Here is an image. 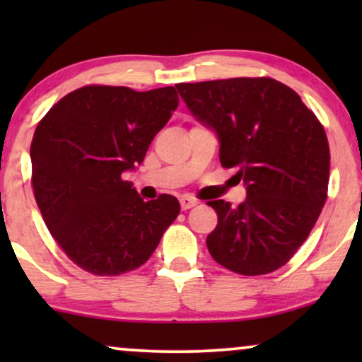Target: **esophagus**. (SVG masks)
Segmentation results:
<instances>
[{"label":"esophagus","instance_id":"1","mask_svg":"<svg viewBox=\"0 0 362 362\" xmlns=\"http://www.w3.org/2000/svg\"><path fill=\"white\" fill-rule=\"evenodd\" d=\"M180 202H181L182 211H186V209H191V207H194L197 204V199H194V197L191 196H182Z\"/></svg>","mask_w":362,"mask_h":362}]
</instances>
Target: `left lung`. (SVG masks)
Masks as SVG:
<instances>
[{"instance_id": "left-lung-1", "label": "left lung", "mask_w": 362, "mask_h": 362, "mask_svg": "<svg viewBox=\"0 0 362 362\" xmlns=\"http://www.w3.org/2000/svg\"><path fill=\"white\" fill-rule=\"evenodd\" d=\"M192 115L219 140V160L235 168L247 197L222 199L206 244L212 259L240 275L285 265L310 235L329 181L325 128L295 90L270 77L177 83Z\"/></svg>"}]
</instances>
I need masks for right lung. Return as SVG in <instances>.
<instances>
[{"label": "right lung", "mask_w": 362, "mask_h": 362, "mask_svg": "<svg viewBox=\"0 0 362 362\" xmlns=\"http://www.w3.org/2000/svg\"><path fill=\"white\" fill-rule=\"evenodd\" d=\"M175 87L86 86L62 97L31 143L33 189L49 232L93 275L135 270L180 214L171 194L143 201L123 173L143 163L176 110Z\"/></svg>", "instance_id": "right-lung-1"}]
</instances>
